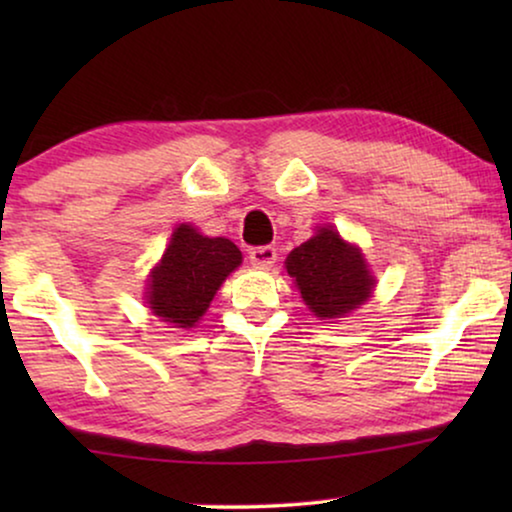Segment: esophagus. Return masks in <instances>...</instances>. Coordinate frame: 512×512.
I'll list each match as a JSON object with an SVG mask.
<instances>
[{
  "instance_id": "obj_1",
  "label": "esophagus",
  "mask_w": 512,
  "mask_h": 512,
  "mask_svg": "<svg viewBox=\"0 0 512 512\" xmlns=\"http://www.w3.org/2000/svg\"><path fill=\"white\" fill-rule=\"evenodd\" d=\"M249 261L258 270H268L277 261V249L270 247V244H263V247L249 249Z\"/></svg>"
}]
</instances>
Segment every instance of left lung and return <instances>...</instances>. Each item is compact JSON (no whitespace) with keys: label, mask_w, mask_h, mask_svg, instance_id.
<instances>
[{"label":"left lung","mask_w":512,"mask_h":512,"mask_svg":"<svg viewBox=\"0 0 512 512\" xmlns=\"http://www.w3.org/2000/svg\"><path fill=\"white\" fill-rule=\"evenodd\" d=\"M286 272L296 279L305 305L321 319L345 317L366 303L375 279L361 251L333 228H321L286 258Z\"/></svg>","instance_id":"8db88e82"}]
</instances>
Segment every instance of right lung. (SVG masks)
I'll return each instance as SVG.
<instances>
[{"mask_svg": "<svg viewBox=\"0 0 512 512\" xmlns=\"http://www.w3.org/2000/svg\"><path fill=\"white\" fill-rule=\"evenodd\" d=\"M242 263L240 249L226 237L200 235L193 226L174 230L158 268L151 272L149 307L174 328H193L214 293Z\"/></svg>", "mask_w": 512, "mask_h": 512, "instance_id": "add662e5", "label": "right lung"}]
</instances>
